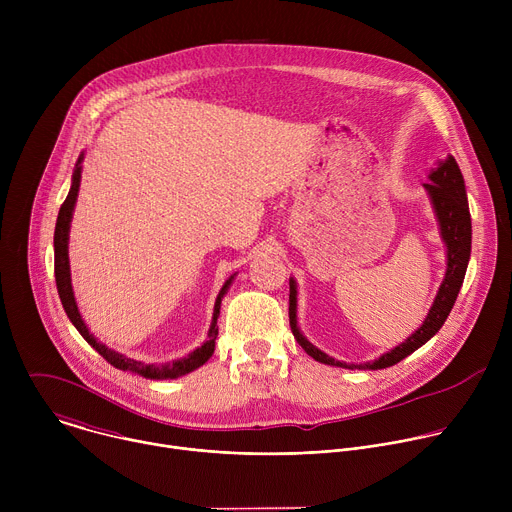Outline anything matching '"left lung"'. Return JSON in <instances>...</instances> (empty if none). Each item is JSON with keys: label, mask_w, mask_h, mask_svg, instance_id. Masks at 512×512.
<instances>
[{"label": "left lung", "mask_w": 512, "mask_h": 512, "mask_svg": "<svg viewBox=\"0 0 512 512\" xmlns=\"http://www.w3.org/2000/svg\"><path fill=\"white\" fill-rule=\"evenodd\" d=\"M427 180L423 184L431 208L437 218V227H440V237L446 245V275L444 281L437 289V296L423 320V324L407 336L401 344L395 348L387 350L379 358L371 362H344L328 356L324 350L314 346L300 330L298 326V283L294 277H289V326L291 332H294V338L298 344L318 362L330 364V367H340V369H358V371H381L387 367H393V364L401 362L405 356L421 348L429 338H433L444 326L448 320L458 291L464 283V275L468 269L470 261V251H472V218H470V208H468V196H466V184L464 176L460 172L458 162L454 156H448L446 160H437L435 168L429 170Z\"/></svg>", "instance_id": "8db88e82"}]
</instances>
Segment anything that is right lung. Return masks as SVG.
Segmentation results:
<instances>
[{
  "label": "right lung",
  "mask_w": 512,
  "mask_h": 512,
  "mask_svg": "<svg viewBox=\"0 0 512 512\" xmlns=\"http://www.w3.org/2000/svg\"><path fill=\"white\" fill-rule=\"evenodd\" d=\"M83 160H85V152H81L79 160H77V166H75V172H72V182H70V190H68V196L66 200L62 202L60 206V212H58V218H56V229H54V277H56V287H58V296H60V302H62V308L68 316V320L72 322V326H75L81 336L107 360L111 362L115 369L119 371H127V373H133V375H139L143 379H152V381H164V379H178V377H184L192 371H196L198 367H202V364L212 356L214 352V340L218 336V326H216V320L218 316H221V302L225 298V294L229 291L233 279L237 273H233L225 285L221 287V291H218L216 296V302H214V312H212V322H210V328H208V338L196 348L192 350L188 356H182L178 360H172V362H164V364H148L143 360H135V358H129L109 346H105L95 334L89 332V326L85 324L81 312H79V306H77V300H75V291H72V283H70V263H68V237H70V221H72V212H75V204H77V196H79V188H81V174H83Z\"/></svg>",
  "instance_id": "right-lung-1"
}]
</instances>
